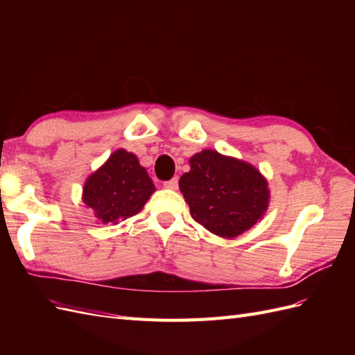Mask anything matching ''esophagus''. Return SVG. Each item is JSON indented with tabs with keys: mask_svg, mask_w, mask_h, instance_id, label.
I'll return each mask as SVG.
<instances>
[{
	"mask_svg": "<svg viewBox=\"0 0 355 355\" xmlns=\"http://www.w3.org/2000/svg\"><path fill=\"white\" fill-rule=\"evenodd\" d=\"M178 185H179V179L178 178H173V179L164 182V187L168 188V189H178Z\"/></svg>",
	"mask_w": 355,
	"mask_h": 355,
	"instance_id": "esophagus-1",
	"label": "esophagus"
}]
</instances>
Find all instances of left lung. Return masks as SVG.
I'll return each mask as SVG.
<instances>
[{"mask_svg": "<svg viewBox=\"0 0 355 355\" xmlns=\"http://www.w3.org/2000/svg\"><path fill=\"white\" fill-rule=\"evenodd\" d=\"M179 180L194 220L223 239L239 237L261 220L270 202L268 182L245 161L204 149L189 158Z\"/></svg>", "mask_w": 355, "mask_h": 355, "instance_id": "1", "label": "left lung"}]
</instances>
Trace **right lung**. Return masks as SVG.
Wrapping results in <instances>:
<instances>
[{
	"instance_id": "right-lung-1",
	"label": "right lung",
	"mask_w": 355,
	"mask_h": 355,
	"mask_svg": "<svg viewBox=\"0 0 355 355\" xmlns=\"http://www.w3.org/2000/svg\"><path fill=\"white\" fill-rule=\"evenodd\" d=\"M154 191L153 180L137 157L116 149L85 180L83 201L102 223L116 225L141 211Z\"/></svg>"
}]
</instances>
